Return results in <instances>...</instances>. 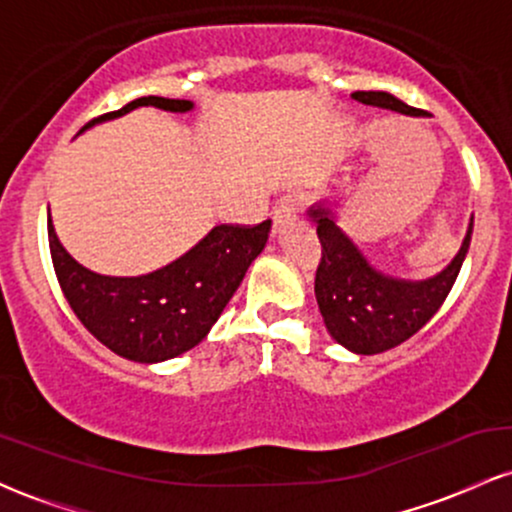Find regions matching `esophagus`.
I'll list each match as a JSON object with an SVG mask.
<instances>
[{"label":"esophagus","instance_id":"obj_1","mask_svg":"<svg viewBox=\"0 0 512 512\" xmlns=\"http://www.w3.org/2000/svg\"><path fill=\"white\" fill-rule=\"evenodd\" d=\"M298 209H301V197H298V195H284V197H281L279 202L274 204V211H272L274 226H284L286 221L296 219Z\"/></svg>","mask_w":512,"mask_h":512}]
</instances>
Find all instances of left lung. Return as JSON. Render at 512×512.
I'll list each match as a JSON object with an SVG mask.
<instances>
[{"mask_svg": "<svg viewBox=\"0 0 512 512\" xmlns=\"http://www.w3.org/2000/svg\"><path fill=\"white\" fill-rule=\"evenodd\" d=\"M351 98L402 115H424L387 91H356ZM308 216L317 226V238L322 243V260L315 274V298L322 320L334 342L363 356L407 342L438 313L460 274L474 228V219H469L467 236L443 272L411 281L375 269L339 228L330 204H313Z\"/></svg>", "mask_w": 512, "mask_h": 512, "instance_id": "8db88e82", "label": "left lung"}]
</instances>
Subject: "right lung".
<instances>
[{"label": "right lung", "mask_w": 512, "mask_h": 512, "mask_svg": "<svg viewBox=\"0 0 512 512\" xmlns=\"http://www.w3.org/2000/svg\"><path fill=\"white\" fill-rule=\"evenodd\" d=\"M190 113L192 101L144 96L81 129L144 108ZM272 221L257 226H214L195 248L156 272L139 276L96 274L64 250L48 211L50 255L64 298L98 342L134 363H161L207 337L255 257L267 245Z\"/></svg>", "instance_id": "obj_1"}]
</instances>
